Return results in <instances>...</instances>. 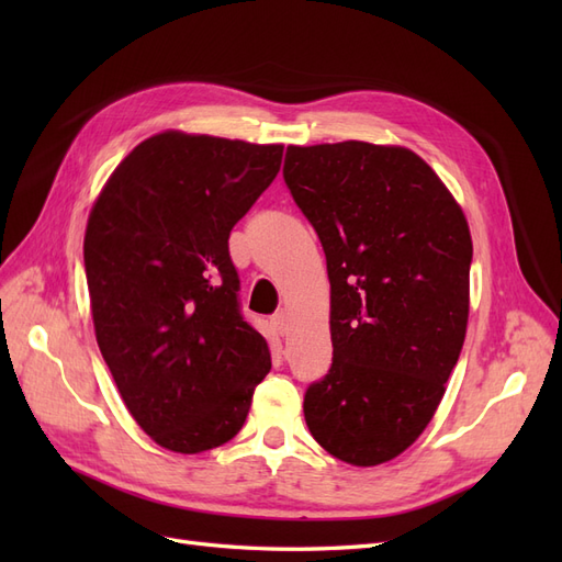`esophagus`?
I'll return each mask as SVG.
<instances>
[{"mask_svg":"<svg viewBox=\"0 0 562 562\" xmlns=\"http://www.w3.org/2000/svg\"><path fill=\"white\" fill-rule=\"evenodd\" d=\"M271 326H274V330L279 335H285L288 333V312L281 310V312H277L274 316H271Z\"/></svg>","mask_w":562,"mask_h":562,"instance_id":"obj_1","label":"esophagus"}]
</instances>
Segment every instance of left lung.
<instances>
[{
	"mask_svg": "<svg viewBox=\"0 0 562 562\" xmlns=\"http://www.w3.org/2000/svg\"><path fill=\"white\" fill-rule=\"evenodd\" d=\"M283 180L316 229L330 279L333 366L304 394L316 443L378 467L427 429L469 321L471 234L415 151L291 145Z\"/></svg>",
	"mask_w": 562,
	"mask_h": 562,
	"instance_id": "8db88e82",
	"label": "left lung"
}]
</instances>
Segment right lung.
<instances>
[{
	"label": "right lung",
	"mask_w": 562,
	"mask_h": 562,
	"mask_svg": "<svg viewBox=\"0 0 562 562\" xmlns=\"http://www.w3.org/2000/svg\"><path fill=\"white\" fill-rule=\"evenodd\" d=\"M281 157L283 145L164 131L114 168L91 209L83 267L98 347L128 413L166 450L232 440L271 370L227 241Z\"/></svg>",
	"instance_id": "1"
}]
</instances>
